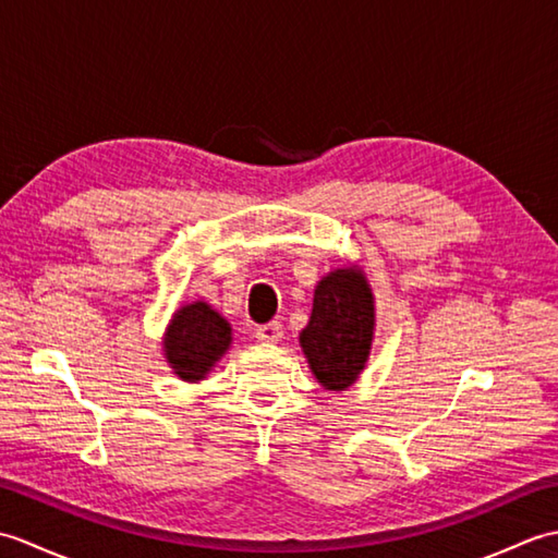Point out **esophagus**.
Wrapping results in <instances>:
<instances>
[{
    "label": "esophagus",
    "mask_w": 558,
    "mask_h": 558,
    "mask_svg": "<svg viewBox=\"0 0 558 558\" xmlns=\"http://www.w3.org/2000/svg\"><path fill=\"white\" fill-rule=\"evenodd\" d=\"M254 336L260 340V342H278L282 338V324L280 322H268L264 326H256Z\"/></svg>",
    "instance_id": "1"
}]
</instances>
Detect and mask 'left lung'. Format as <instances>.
Listing matches in <instances>:
<instances>
[{
    "label": "left lung",
    "mask_w": 558,
    "mask_h": 558,
    "mask_svg": "<svg viewBox=\"0 0 558 558\" xmlns=\"http://www.w3.org/2000/svg\"><path fill=\"white\" fill-rule=\"evenodd\" d=\"M376 302L360 266H340L318 280L314 306L300 348L314 378L326 390H348L357 384L372 354Z\"/></svg>",
    "instance_id": "obj_1"
}]
</instances>
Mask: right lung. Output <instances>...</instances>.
I'll use <instances>...</instances> for the list:
<instances>
[{"label": "right lung", "instance_id": "obj_1", "mask_svg": "<svg viewBox=\"0 0 558 558\" xmlns=\"http://www.w3.org/2000/svg\"><path fill=\"white\" fill-rule=\"evenodd\" d=\"M232 345V326L206 302H186L170 318L162 336V354L172 374L198 384Z\"/></svg>", "mask_w": 558, "mask_h": 558}]
</instances>
